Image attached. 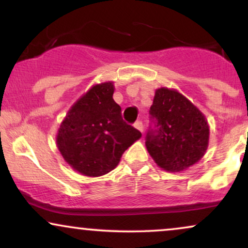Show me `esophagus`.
Wrapping results in <instances>:
<instances>
[{
  "label": "esophagus",
  "instance_id": "34e87169",
  "mask_svg": "<svg viewBox=\"0 0 248 248\" xmlns=\"http://www.w3.org/2000/svg\"><path fill=\"white\" fill-rule=\"evenodd\" d=\"M134 127H135L138 130H140L141 133H143V124H142L141 121H136L135 124H134Z\"/></svg>",
  "mask_w": 248,
  "mask_h": 248
}]
</instances>
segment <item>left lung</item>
I'll return each instance as SVG.
<instances>
[{
	"label": "left lung",
	"mask_w": 248,
	"mask_h": 248,
	"mask_svg": "<svg viewBox=\"0 0 248 248\" xmlns=\"http://www.w3.org/2000/svg\"><path fill=\"white\" fill-rule=\"evenodd\" d=\"M150 114L157 128L147 134L146 147L161 169L184 171L205 155L210 140L209 122L186 96L173 88H157Z\"/></svg>",
	"instance_id": "8db88e82"
}]
</instances>
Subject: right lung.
Here are the masks:
<instances>
[{
    "label": "right lung",
    "instance_id": "1",
    "mask_svg": "<svg viewBox=\"0 0 248 248\" xmlns=\"http://www.w3.org/2000/svg\"><path fill=\"white\" fill-rule=\"evenodd\" d=\"M114 90L113 81L93 85L70 107L57 132V148L64 161L88 177L115 169L124 150L142 136L122 120Z\"/></svg>",
    "mask_w": 248,
    "mask_h": 248
}]
</instances>
